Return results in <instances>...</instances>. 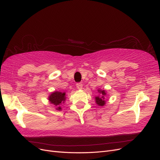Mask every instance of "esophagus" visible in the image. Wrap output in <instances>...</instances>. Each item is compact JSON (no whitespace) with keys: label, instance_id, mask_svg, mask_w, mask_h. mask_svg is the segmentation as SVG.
Masks as SVG:
<instances>
[{"label":"esophagus","instance_id":"1","mask_svg":"<svg viewBox=\"0 0 160 160\" xmlns=\"http://www.w3.org/2000/svg\"><path fill=\"white\" fill-rule=\"evenodd\" d=\"M76 87L78 90L82 89V84L81 83H77L76 84Z\"/></svg>","mask_w":160,"mask_h":160}]
</instances>
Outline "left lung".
<instances>
[{
	"label": "left lung",
	"mask_w": 160,
	"mask_h": 160,
	"mask_svg": "<svg viewBox=\"0 0 160 160\" xmlns=\"http://www.w3.org/2000/svg\"><path fill=\"white\" fill-rule=\"evenodd\" d=\"M97 91L98 95L95 97V102L98 107H103L106 104L105 97L107 95V92L105 90L101 89H98Z\"/></svg>",
	"instance_id": "left-lung-1"
}]
</instances>
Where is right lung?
Segmentation results:
<instances>
[{
  "label": "right lung",
  "instance_id": "1",
  "mask_svg": "<svg viewBox=\"0 0 160 160\" xmlns=\"http://www.w3.org/2000/svg\"><path fill=\"white\" fill-rule=\"evenodd\" d=\"M66 92H62L60 91H55L49 95V102L55 105L57 111H62L61 104L66 101Z\"/></svg>",
  "mask_w": 160,
  "mask_h": 160
}]
</instances>
